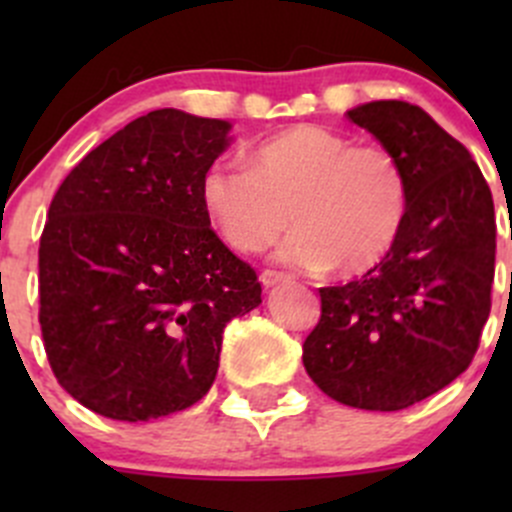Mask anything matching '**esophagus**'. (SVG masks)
<instances>
[{
  "instance_id": "esophagus-1",
  "label": "esophagus",
  "mask_w": 512,
  "mask_h": 512,
  "mask_svg": "<svg viewBox=\"0 0 512 512\" xmlns=\"http://www.w3.org/2000/svg\"><path fill=\"white\" fill-rule=\"evenodd\" d=\"M289 277L285 275V272H275V270H265L260 275V282H262V287H277V285H282V282H287Z\"/></svg>"
}]
</instances>
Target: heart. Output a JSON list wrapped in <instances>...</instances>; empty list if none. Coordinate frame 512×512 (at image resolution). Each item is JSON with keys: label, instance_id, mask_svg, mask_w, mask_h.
Wrapping results in <instances>:
<instances>
[{"label": "heart", "instance_id": "obj_1", "mask_svg": "<svg viewBox=\"0 0 512 512\" xmlns=\"http://www.w3.org/2000/svg\"><path fill=\"white\" fill-rule=\"evenodd\" d=\"M200 205L220 240L260 252L294 223L277 257L309 272L374 270L409 213L404 168L381 146H352L332 128L299 123L247 148L245 163H215L200 180Z\"/></svg>", "mask_w": 512, "mask_h": 512}]
</instances>
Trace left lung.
<instances>
[{
	"label": "left lung",
	"instance_id": "1",
	"mask_svg": "<svg viewBox=\"0 0 512 512\" xmlns=\"http://www.w3.org/2000/svg\"><path fill=\"white\" fill-rule=\"evenodd\" d=\"M394 153L409 213L394 250L361 280L322 287L304 369L344 406L401 411L468 369L490 314L495 210L468 148L421 106L371 101L347 111Z\"/></svg>",
	"mask_w": 512,
	"mask_h": 512
}]
</instances>
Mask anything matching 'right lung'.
<instances>
[{
	"instance_id": "add662e5",
	"label": "right lung",
	"mask_w": 512,
	"mask_h": 512,
	"mask_svg": "<svg viewBox=\"0 0 512 512\" xmlns=\"http://www.w3.org/2000/svg\"><path fill=\"white\" fill-rule=\"evenodd\" d=\"M230 123L158 108L94 148L56 190L39 245V324L86 409L151 421L203 399L227 322L262 302L200 205Z\"/></svg>"
}]
</instances>
